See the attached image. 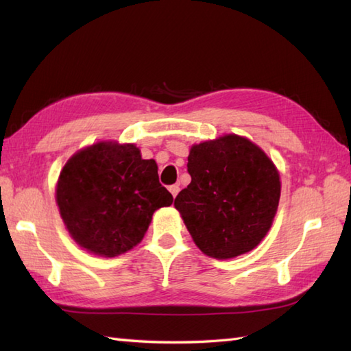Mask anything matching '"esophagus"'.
Listing matches in <instances>:
<instances>
[{"instance_id":"34e87169","label":"esophagus","mask_w":351,"mask_h":351,"mask_svg":"<svg viewBox=\"0 0 351 351\" xmlns=\"http://www.w3.org/2000/svg\"><path fill=\"white\" fill-rule=\"evenodd\" d=\"M169 191L171 193V196L176 197L178 193H180V185H170V187H169Z\"/></svg>"}]
</instances>
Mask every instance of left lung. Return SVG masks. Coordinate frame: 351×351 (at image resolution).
Listing matches in <instances>:
<instances>
[{"label":"left lung","mask_w":351,"mask_h":351,"mask_svg":"<svg viewBox=\"0 0 351 351\" xmlns=\"http://www.w3.org/2000/svg\"><path fill=\"white\" fill-rule=\"evenodd\" d=\"M191 182L175 208L206 256L230 259L253 250L270 230L280 199L274 162L249 138L225 134L193 145Z\"/></svg>","instance_id":"8db88e82"}]
</instances>
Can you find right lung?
<instances>
[{
    "label": "right lung",
    "mask_w": 351,
    "mask_h": 351,
    "mask_svg": "<svg viewBox=\"0 0 351 351\" xmlns=\"http://www.w3.org/2000/svg\"><path fill=\"white\" fill-rule=\"evenodd\" d=\"M56 202L72 240L88 253L114 258L143 240L152 215L173 202L155 160L134 143L104 140L66 161Z\"/></svg>",
    "instance_id": "add662e5"
}]
</instances>
